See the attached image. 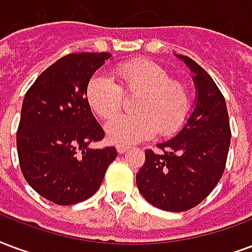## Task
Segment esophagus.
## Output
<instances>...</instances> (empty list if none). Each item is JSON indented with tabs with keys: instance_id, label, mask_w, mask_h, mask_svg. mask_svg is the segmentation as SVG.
<instances>
[{
	"instance_id": "obj_1",
	"label": "esophagus",
	"mask_w": 252,
	"mask_h": 252,
	"mask_svg": "<svg viewBox=\"0 0 252 252\" xmlns=\"http://www.w3.org/2000/svg\"><path fill=\"white\" fill-rule=\"evenodd\" d=\"M127 150H128V146H126V145L117 144V152H118L119 154H124L125 152H127Z\"/></svg>"
}]
</instances>
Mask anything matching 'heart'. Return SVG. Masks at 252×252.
Instances as JSON below:
<instances>
[{"label": "heart", "mask_w": 252, "mask_h": 252, "mask_svg": "<svg viewBox=\"0 0 252 252\" xmlns=\"http://www.w3.org/2000/svg\"><path fill=\"white\" fill-rule=\"evenodd\" d=\"M119 86L111 76L98 73L90 79V106L104 119L122 107L123 93H138L134 114H123L106 125L107 137L117 144H137L159 131L168 137L183 127L190 111L187 86L173 80L166 69L150 60H133L117 67Z\"/></svg>", "instance_id": "1"}]
</instances>
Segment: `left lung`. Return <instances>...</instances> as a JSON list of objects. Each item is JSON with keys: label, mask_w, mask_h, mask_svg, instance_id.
Returning <instances> with one entry per match:
<instances>
[{"label": "left lung", "mask_w": 252, "mask_h": 252, "mask_svg": "<svg viewBox=\"0 0 252 252\" xmlns=\"http://www.w3.org/2000/svg\"><path fill=\"white\" fill-rule=\"evenodd\" d=\"M193 73V110L172 138L157 144L162 153L145 152L137 187L156 208L183 212L208 196L225 168L231 130L224 96L214 79L188 56L176 55Z\"/></svg>", "instance_id": "left-lung-1"}]
</instances>
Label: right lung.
<instances>
[{"label":"right lung","mask_w":252,"mask_h":252,"mask_svg":"<svg viewBox=\"0 0 252 252\" xmlns=\"http://www.w3.org/2000/svg\"><path fill=\"white\" fill-rule=\"evenodd\" d=\"M110 58L107 52L67 55L25 94L17 131L21 172L40 196L59 205L90 199L117 157L114 146L91 148L104 131L87 99L90 79Z\"/></svg>","instance_id":"right-lung-1"}]
</instances>
